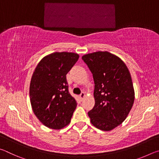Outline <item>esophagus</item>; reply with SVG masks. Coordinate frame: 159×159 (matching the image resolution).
<instances>
[{
	"mask_svg": "<svg viewBox=\"0 0 159 159\" xmlns=\"http://www.w3.org/2000/svg\"><path fill=\"white\" fill-rule=\"evenodd\" d=\"M85 97V94L84 93H81V94H80V96H79V98L80 100H83V99H84V98Z\"/></svg>",
	"mask_w": 159,
	"mask_h": 159,
	"instance_id": "esophagus-1",
	"label": "esophagus"
}]
</instances>
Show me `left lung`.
<instances>
[{
    "instance_id": "8db88e82",
    "label": "left lung",
    "mask_w": 159,
    "mask_h": 159,
    "mask_svg": "<svg viewBox=\"0 0 159 159\" xmlns=\"http://www.w3.org/2000/svg\"><path fill=\"white\" fill-rule=\"evenodd\" d=\"M92 72L95 106L88 113L95 128L110 131L127 118L134 100L130 71L121 59L107 51L82 57Z\"/></svg>"
}]
</instances>
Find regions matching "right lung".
<instances>
[{"mask_svg":"<svg viewBox=\"0 0 159 159\" xmlns=\"http://www.w3.org/2000/svg\"><path fill=\"white\" fill-rule=\"evenodd\" d=\"M79 58L77 53L55 52L45 56L34 70L29 87L31 107L48 128L60 130L71 121L77 104L66 76Z\"/></svg>","mask_w":159,"mask_h":159,"instance_id":"obj_1","label":"right lung"}]
</instances>
